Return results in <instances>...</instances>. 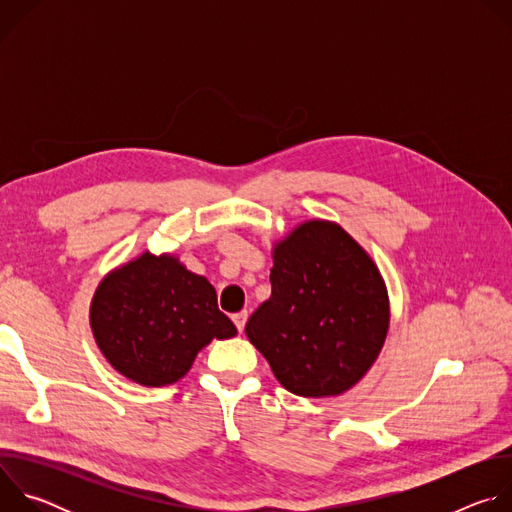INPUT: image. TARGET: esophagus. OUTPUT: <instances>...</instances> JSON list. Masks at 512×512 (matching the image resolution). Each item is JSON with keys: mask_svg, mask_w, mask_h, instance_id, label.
Instances as JSON below:
<instances>
[{"mask_svg": "<svg viewBox=\"0 0 512 512\" xmlns=\"http://www.w3.org/2000/svg\"><path fill=\"white\" fill-rule=\"evenodd\" d=\"M247 318H249L247 312H239V314L233 316V322H235V326H237L239 332H243V328H245V324H247Z\"/></svg>", "mask_w": 512, "mask_h": 512, "instance_id": "34e87169", "label": "esophagus"}]
</instances>
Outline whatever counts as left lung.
<instances>
[{"mask_svg": "<svg viewBox=\"0 0 512 512\" xmlns=\"http://www.w3.org/2000/svg\"><path fill=\"white\" fill-rule=\"evenodd\" d=\"M273 253L271 298L249 318V340L287 391H348L371 369L387 336L389 302L379 269L326 221L302 225Z\"/></svg>", "mask_w": 512, "mask_h": 512, "instance_id": "obj_1", "label": "left lung"}]
</instances>
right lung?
Listing matches in <instances>:
<instances>
[{"mask_svg": "<svg viewBox=\"0 0 512 512\" xmlns=\"http://www.w3.org/2000/svg\"><path fill=\"white\" fill-rule=\"evenodd\" d=\"M91 326L105 358L121 375L145 387L176 383L212 338L237 334L202 275L170 255L150 253L101 281L91 306Z\"/></svg>", "mask_w": 512, "mask_h": 512, "instance_id": "1", "label": "right lung"}]
</instances>
